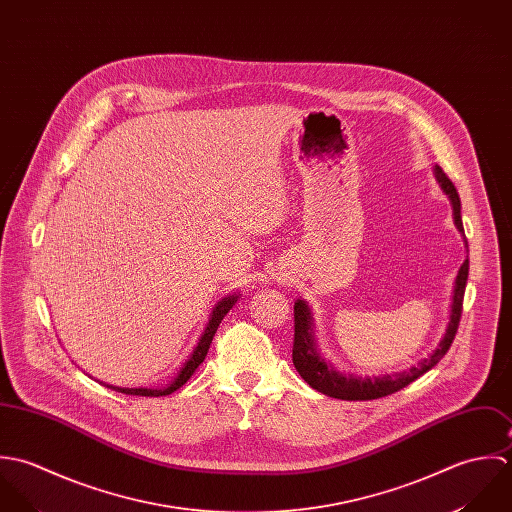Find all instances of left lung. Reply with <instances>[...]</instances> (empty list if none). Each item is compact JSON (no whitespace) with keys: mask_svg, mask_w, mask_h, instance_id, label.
I'll return each instance as SVG.
<instances>
[{"mask_svg":"<svg viewBox=\"0 0 512 512\" xmlns=\"http://www.w3.org/2000/svg\"><path fill=\"white\" fill-rule=\"evenodd\" d=\"M435 180L441 186L443 194L449 198L451 207H453V221L455 227L459 229V233H463V221H461V200L459 194L453 186V182L443 174V170L439 166L433 168ZM467 245V241H465ZM467 277H469V259L463 261L457 279H455V289H453V303H451V314H449V322L445 328V334L441 338V342L437 344V348L423 360H419L415 366H411L409 370L404 372H396V374H384V376H354V374H340L332 364H328L320 352L316 350V338H314V320H312V312L307 305V301L297 299L295 301V342H293V364L297 368V372L303 376V380L307 382L310 388H314L316 392L336 398V400H346V402H366V400H378L384 396H390L402 388H406L411 382H415L419 376H423L427 370H431L449 350L455 334H457V326H459V318H461V310H463V295H465V285H467Z\"/></svg>","mask_w":512,"mask_h":512,"instance_id":"8db88e82","label":"left lung"}]
</instances>
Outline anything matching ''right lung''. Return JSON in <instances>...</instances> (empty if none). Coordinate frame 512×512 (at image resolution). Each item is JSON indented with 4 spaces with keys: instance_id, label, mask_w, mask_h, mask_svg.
Instances as JSON below:
<instances>
[{
    "instance_id": "obj_1",
    "label": "right lung",
    "mask_w": 512,
    "mask_h": 512,
    "mask_svg": "<svg viewBox=\"0 0 512 512\" xmlns=\"http://www.w3.org/2000/svg\"><path fill=\"white\" fill-rule=\"evenodd\" d=\"M237 299H239V295H227V297H223V299H219L215 303V307L209 312V320L205 324L204 332H202L198 344L194 346V350L188 356V360L182 364V368L176 374V378L170 384H166L164 388H118V386H110V384H104V386L114 390V392L126 394V396H146V398H160V396H168V394L180 390L194 376V372L200 368V364L204 362L207 350H209V344L213 340V334H215L219 322L223 320V316L237 303Z\"/></svg>"
}]
</instances>
